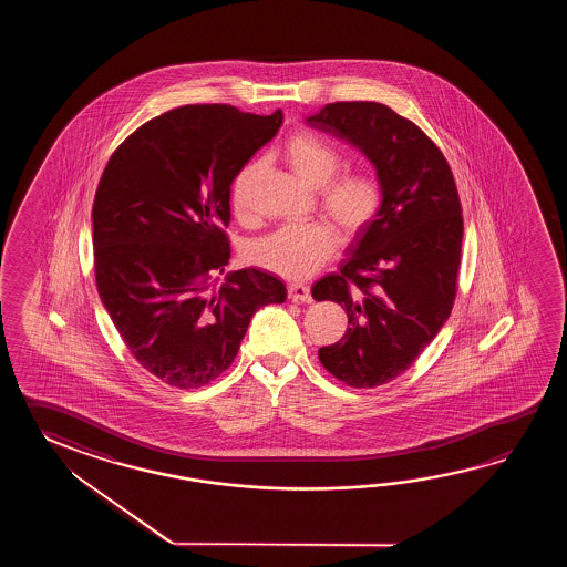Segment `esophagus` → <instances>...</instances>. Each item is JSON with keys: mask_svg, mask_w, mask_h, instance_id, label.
<instances>
[{"mask_svg": "<svg viewBox=\"0 0 567 567\" xmlns=\"http://www.w3.org/2000/svg\"><path fill=\"white\" fill-rule=\"evenodd\" d=\"M288 298L291 301H301V303H310L312 301V291L303 284H289Z\"/></svg>", "mask_w": 567, "mask_h": 567, "instance_id": "1", "label": "esophagus"}]
</instances>
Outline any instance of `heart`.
Instances as JSON below:
<instances>
[{"label":"heart","instance_id":"b5f03b06","mask_svg":"<svg viewBox=\"0 0 567 567\" xmlns=\"http://www.w3.org/2000/svg\"><path fill=\"white\" fill-rule=\"evenodd\" d=\"M284 159L301 181L320 190V208L347 237H357L373 225L385 205V184L373 169H342V154L320 135L296 133L281 147ZM261 162L251 159L230 181V208L235 217L251 215V193ZM338 233L326 220L288 225L249 247L255 266L286 279L312 278L334 257Z\"/></svg>","mask_w":567,"mask_h":567}]
</instances>
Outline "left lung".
Instances as JSON below:
<instances>
[{
    "label": "left lung",
    "instance_id": "1",
    "mask_svg": "<svg viewBox=\"0 0 567 567\" xmlns=\"http://www.w3.org/2000/svg\"><path fill=\"white\" fill-rule=\"evenodd\" d=\"M357 145L385 184V205L357 235L316 300L340 303L350 328L318 350L344 385L373 389L405 373L434 340L458 291L464 218L442 150L413 121L374 101H338L306 121Z\"/></svg>",
    "mask_w": 567,
    "mask_h": 567
}]
</instances>
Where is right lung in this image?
<instances>
[{
    "mask_svg": "<svg viewBox=\"0 0 567 567\" xmlns=\"http://www.w3.org/2000/svg\"><path fill=\"white\" fill-rule=\"evenodd\" d=\"M284 123L233 105L169 109L109 157L93 203L96 289L133 359L196 389L235 361L254 313L286 286L230 259V181Z\"/></svg>",
    "mask_w": 567,
    "mask_h": 567,
    "instance_id": "right-lung-1",
    "label": "right lung"
}]
</instances>
